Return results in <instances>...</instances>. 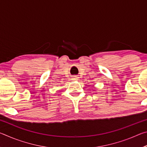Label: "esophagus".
Masks as SVG:
<instances>
[{"label": "esophagus", "mask_w": 147, "mask_h": 147, "mask_svg": "<svg viewBox=\"0 0 147 147\" xmlns=\"http://www.w3.org/2000/svg\"><path fill=\"white\" fill-rule=\"evenodd\" d=\"M77 78H76V76H74V80H76Z\"/></svg>", "instance_id": "1"}]
</instances>
